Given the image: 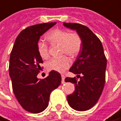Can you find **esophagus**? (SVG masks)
<instances>
[{"label": "esophagus", "mask_w": 121, "mask_h": 121, "mask_svg": "<svg viewBox=\"0 0 121 121\" xmlns=\"http://www.w3.org/2000/svg\"><path fill=\"white\" fill-rule=\"evenodd\" d=\"M61 79H62V81H61V83L63 84V83L65 82V81H64V80H65V76H64L63 75H61Z\"/></svg>", "instance_id": "34e87169"}]
</instances>
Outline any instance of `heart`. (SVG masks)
<instances>
[{
    "label": "heart",
    "mask_w": 121,
    "mask_h": 121,
    "mask_svg": "<svg viewBox=\"0 0 121 121\" xmlns=\"http://www.w3.org/2000/svg\"><path fill=\"white\" fill-rule=\"evenodd\" d=\"M46 39L52 44L61 45V54H66L70 56H75L81 51L82 41L81 36L76 33H70L65 29H54L46 35ZM37 51L40 58L44 60L49 57L48 48L46 43L40 40L37 43ZM71 65V61L66 56L59 58H52L46 63V67L50 71L63 72Z\"/></svg>",
    "instance_id": "heart-1"
}]
</instances>
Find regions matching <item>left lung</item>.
Listing matches in <instances>:
<instances>
[{"label": "left lung", "instance_id": "obj_1", "mask_svg": "<svg viewBox=\"0 0 121 121\" xmlns=\"http://www.w3.org/2000/svg\"><path fill=\"white\" fill-rule=\"evenodd\" d=\"M63 25L77 31L82 41L81 51L69 69L70 72L78 75L80 80L77 81L75 77L65 78V82L74 84L75 88L67 99L75 110H88L98 101L104 89L107 59L101 41L88 27L71 23H63Z\"/></svg>", "mask_w": 121, "mask_h": 121}]
</instances>
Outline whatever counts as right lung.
I'll list each match as a JSON object with an SVG mask.
<instances>
[{
  "mask_svg": "<svg viewBox=\"0 0 121 121\" xmlns=\"http://www.w3.org/2000/svg\"><path fill=\"white\" fill-rule=\"evenodd\" d=\"M56 23H44L30 26L16 38L11 52L9 75L14 95L25 110L39 113L48 105L50 93L61 84L60 73L51 71L44 79L37 78L42 58L37 51V43L44 33Z\"/></svg>",
  "mask_w": 121,
  "mask_h": 121,
  "instance_id": "obj_1",
  "label": "right lung"
}]
</instances>
